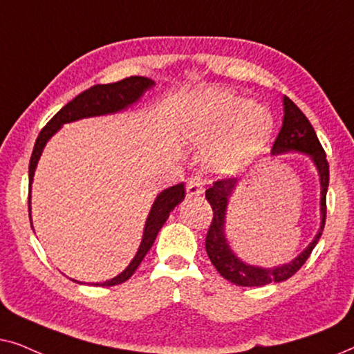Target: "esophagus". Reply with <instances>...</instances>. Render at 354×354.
Wrapping results in <instances>:
<instances>
[{"label":"esophagus","mask_w":354,"mask_h":354,"mask_svg":"<svg viewBox=\"0 0 354 354\" xmlns=\"http://www.w3.org/2000/svg\"><path fill=\"white\" fill-rule=\"evenodd\" d=\"M205 192V187H203V182L198 177H193L187 182V195L188 196H200Z\"/></svg>","instance_id":"34e87169"}]
</instances>
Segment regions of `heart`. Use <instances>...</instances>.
Wrapping results in <instances>:
<instances>
[{
  "mask_svg": "<svg viewBox=\"0 0 354 354\" xmlns=\"http://www.w3.org/2000/svg\"><path fill=\"white\" fill-rule=\"evenodd\" d=\"M272 129L274 119L264 106L221 90L196 96L182 120L183 140L206 148V166L219 176L250 167L264 151Z\"/></svg>",
  "mask_w": 354,
  "mask_h": 354,
  "instance_id": "1",
  "label": "heart"
}]
</instances>
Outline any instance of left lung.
Returning a JSON list of instances; mask_svg holds the SVG:
<instances>
[{"label":"left lung","instance_id":"left-lung-1","mask_svg":"<svg viewBox=\"0 0 354 354\" xmlns=\"http://www.w3.org/2000/svg\"><path fill=\"white\" fill-rule=\"evenodd\" d=\"M283 153H303L311 158L313 164L317 169L319 182H321V227H319L311 243L290 263L275 266V268H259V266L241 261L230 248L229 240L225 236L227 206H229L230 196L234 195L235 188L239 185V180L236 178H224V180H217L214 185L206 190V200L214 212L206 236V253L217 272L229 282L240 285V287H263V285L274 282L279 283L290 279L306 263L309 254L322 235L327 214L326 196L328 188V162L326 159V151H324L322 145L319 143L311 122L288 96H283L282 129L275 138L270 154L277 156V154Z\"/></svg>","mask_w":354,"mask_h":354}]
</instances>
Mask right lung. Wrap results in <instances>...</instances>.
<instances>
[{
	"instance_id": "1",
	"label": "right lung",
	"mask_w": 354,
	"mask_h": 354,
	"mask_svg": "<svg viewBox=\"0 0 354 354\" xmlns=\"http://www.w3.org/2000/svg\"><path fill=\"white\" fill-rule=\"evenodd\" d=\"M153 86H154V82L151 79H148V77H138V75L129 77V79L115 82V84L95 85L91 86V88L85 90L84 93L75 96V98L69 101V103H67L61 111H57L55 118H53L45 127H43L40 135H38L35 147H33V151H32L30 164H28V217H30V225H32L30 200H32L33 176H35L37 164L40 161L43 149H45L46 143L50 142L53 135H55L64 124L75 122V120L86 119V118H98V115H108V114H115V113H120V111H125L127 108H130V106L137 103V101L143 96L145 91L153 88ZM183 198H185V187H183V183L169 187L166 190L159 193L156 200H154V203L151 205V209H149L147 222H145L142 243L138 246L137 254L133 256V259L130 261L127 268H125L120 274L115 275V277L106 280V282L93 283V285H100V287H113V285H119L132 277L140 263H142L149 248L153 246L159 230H161L164 222L167 221L171 211H174V207H176L178 203L183 201ZM74 282H77V280H74ZM77 283L82 285L84 282H77Z\"/></svg>"
}]
</instances>
